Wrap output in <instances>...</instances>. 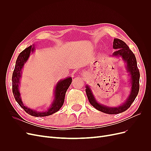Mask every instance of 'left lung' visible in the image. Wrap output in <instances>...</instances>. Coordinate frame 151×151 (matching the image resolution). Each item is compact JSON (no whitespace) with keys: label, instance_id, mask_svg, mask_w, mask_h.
<instances>
[{"label":"left lung","instance_id":"8db88e82","mask_svg":"<svg viewBox=\"0 0 151 151\" xmlns=\"http://www.w3.org/2000/svg\"><path fill=\"white\" fill-rule=\"evenodd\" d=\"M113 48L115 49L116 51L113 52L111 57L118 58H122V60L125 63V69L128 73V76H129V82L130 90L125 101L119 106L115 107L105 106L98 102L90 86L88 84L86 85V93L91 104L98 110L110 115L122 113L130 108L139 93L140 79V72L137 64L135 56L129 49L127 45L123 41L115 38L113 41Z\"/></svg>","mask_w":151,"mask_h":151}]
</instances>
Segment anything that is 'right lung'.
Instances as JSON below:
<instances>
[{
    "mask_svg": "<svg viewBox=\"0 0 151 151\" xmlns=\"http://www.w3.org/2000/svg\"><path fill=\"white\" fill-rule=\"evenodd\" d=\"M36 50L35 45L24 49L20 53L16 62V65L14 70L12 82V93L16 101L19 106L29 115L43 117L51 115L58 111L64 103L66 91L72 83V77H68L65 79H61L57 82L53 90V99L50 106L44 111H38L26 106L22 101L19 87L21 85L20 80L22 77V70L23 69L25 63L28 62L31 55L33 54Z\"/></svg>",
    "mask_w": 151,
    "mask_h": 151,
    "instance_id": "add662e5",
    "label": "right lung"
}]
</instances>
